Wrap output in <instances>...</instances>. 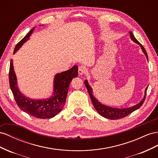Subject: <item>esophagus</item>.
<instances>
[{"mask_svg":"<svg viewBox=\"0 0 158 158\" xmlns=\"http://www.w3.org/2000/svg\"><path fill=\"white\" fill-rule=\"evenodd\" d=\"M78 72H79V75H83V74L85 73V72H86V69H85V67L83 66H80L79 67Z\"/></svg>","mask_w":158,"mask_h":158,"instance_id":"esophagus-1","label":"esophagus"}]
</instances>
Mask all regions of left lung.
I'll use <instances>...</instances> for the list:
<instances>
[{
    "label": "left lung",
    "instance_id": "8db88e82",
    "mask_svg": "<svg viewBox=\"0 0 158 158\" xmlns=\"http://www.w3.org/2000/svg\"><path fill=\"white\" fill-rule=\"evenodd\" d=\"M129 34H130V38H131L132 41L134 42L135 43H136L137 44L139 45V46H140L143 53L145 54L147 60H148V54L146 53V49H144V48L142 46V45L138 41V40L136 39V38L134 37V35L132 34V31H130ZM85 86H86V87H87L88 93L89 94V96H90V97H91L93 105L94 107L95 108L96 110L98 112L99 114H101L102 116L105 117V118H106L110 119V120H118V119H120L122 118H124V117L128 116L130 113H132V112L138 109L142 105L144 101H145L146 91H147V89L148 87V86L146 88L145 92H144L143 98H142V100L138 103V104L134 105L133 106L129 107V108H124V109H116V108H113V107L108 106L105 105H102V103L99 102L97 99L94 97L93 93V89H92L91 87L89 85L87 80H85Z\"/></svg>",
    "mask_w": 158,
    "mask_h": 158
}]
</instances>
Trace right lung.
I'll list each match as a JSON object with an SVG mask.
<instances>
[{
	"label": "right lung",
	"mask_w": 158,
	"mask_h": 158,
	"mask_svg": "<svg viewBox=\"0 0 158 158\" xmlns=\"http://www.w3.org/2000/svg\"><path fill=\"white\" fill-rule=\"evenodd\" d=\"M34 28L31 29L26 36L16 44L14 54L29 40ZM77 76L78 67L75 65L70 69L57 73L54 77L53 92L52 97L46 99L30 98L24 96L18 87L17 78L11 60L9 70V83L16 104L22 110L38 118H51L59 113L64 106L69 84L71 80Z\"/></svg>",
	"instance_id": "add662e5"
}]
</instances>
